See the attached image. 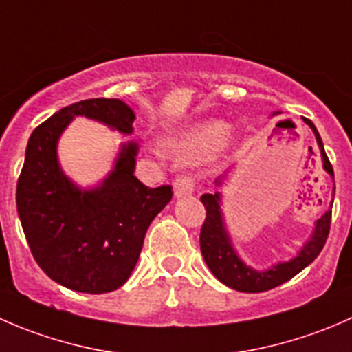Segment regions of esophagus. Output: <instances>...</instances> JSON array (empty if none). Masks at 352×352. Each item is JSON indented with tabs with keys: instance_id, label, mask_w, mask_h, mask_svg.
Wrapping results in <instances>:
<instances>
[{
	"instance_id": "1",
	"label": "esophagus",
	"mask_w": 352,
	"mask_h": 352,
	"mask_svg": "<svg viewBox=\"0 0 352 352\" xmlns=\"http://www.w3.org/2000/svg\"><path fill=\"white\" fill-rule=\"evenodd\" d=\"M194 192V182L190 177H177L173 182V194L177 199L184 196H190Z\"/></svg>"
}]
</instances>
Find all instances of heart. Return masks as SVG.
I'll use <instances>...</instances> for the list:
<instances>
[{
	"mask_svg": "<svg viewBox=\"0 0 352 352\" xmlns=\"http://www.w3.org/2000/svg\"><path fill=\"white\" fill-rule=\"evenodd\" d=\"M233 136L218 120H204L177 131L163 143V151L182 160H199L221 155L232 146Z\"/></svg>",
	"mask_w": 352,
	"mask_h": 352,
	"instance_id": "1",
	"label": "heart"
}]
</instances>
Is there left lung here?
<instances>
[{
  "instance_id": "8db88e82",
  "label": "left lung",
  "mask_w": 352,
  "mask_h": 352,
  "mask_svg": "<svg viewBox=\"0 0 352 352\" xmlns=\"http://www.w3.org/2000/svg\"><path fill=\"white\" fill-rule=\"evenodd\" d=\"M276 113L281 112H274L272 116H276ZM303 120L305 124L314 131L318 150H320L322 166H324L325 172L333 179L332 165H330L327 155H325L324 143H322V138L320 134H318L317 127L314 126L311 120L305 119V117ZM223 177H218V179H216V186L218 187L223 186ZM333 190H336V187H333ZM201 202L206 208V221L201 228L202 257H204L206 264L211 269L212 274L216 276V279H219L223 285L232 287V289L242 291V293H262V291L272 289V287L289 281L291 278H294L298 272L303 271L307 265H310L311 262L318 257V254H320L322 248H324L325 242H327L330 230V216H332V211H330V209H327V211L315 221L314 233H311V236L307 240V243H303V247L298 250V254L294 255L293 258L276 262L271 267L255 269L252 267V265H248L247 262L240 257L235 245H233V240L228 232V226H226L225 221V214H223L221 209V192L216 190L214 194H202ZM332 202L333 199L330 201V208H332Z\"/></svg>"
}]
</instances>
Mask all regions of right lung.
<instances>
[{"instance_id":"add662e5","label":"right lung","mask_w":352,"mask_h":352,"mask_svg":"<svg viewBox=\"0 0 352 352\" xmlns=\"http://www.w3.org/2000/svg\"><path fill=\"white\" fill-rule=\"evenodd\" d=\"M74 117L97 120L133 134V109L117 98H90L58 110L35 127L16 184V209L32 255L42 271L65 287L102 294L129 279L155 216L173 192L150 189L134 177L138 146L122 143L112 170L94 187L66 175L58 144Z\"/></svg>"}]
</instances>
